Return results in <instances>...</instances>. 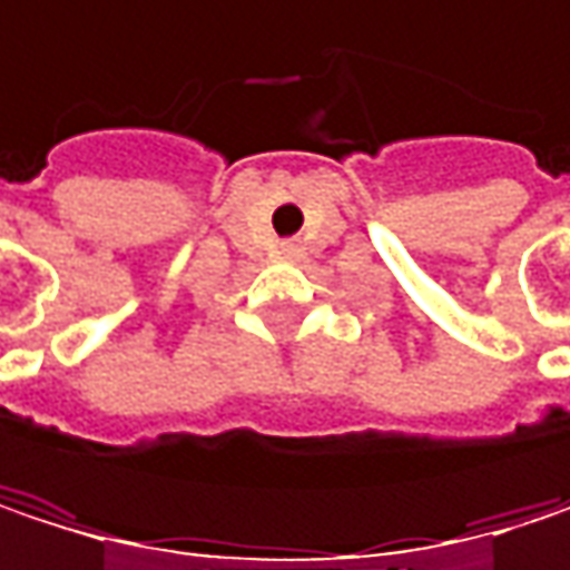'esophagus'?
<instances>
[{
	"label": "esophagus",
	"mask_w": 570,
	"mask_h": 570,
	"mask_svg": "<svg viewBox=\"0 0 570 570\" xmlns=\"http://www.w3.org/2000/svg\"><path fill=\"white\" fill-rule=\"evenodd\" d=\"M286 250H289V247H286Z\"/></svg>",
	"instance_id": "esophagus-1"
}]
</instances>
